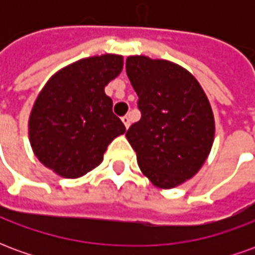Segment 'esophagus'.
I'll list each match as a JSON object with an SVG mask.
<instances>
[{"instance_id": "34e87169", "label": "esophagus", "mask_w": 255, "mask_h": 255, "mask_svg": "<svg viewBox=\"0 0 255 255\" xmlns=\"http://www.w3.org/2000/svg\"><path fill=\"white\" fill-rule=\"evenodd\" d=\"M122 122L124 123V126H126V128L129 127V124H131V120H129V116H124V117H123Z\"/></svg>"}]
</instances>
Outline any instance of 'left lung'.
Returning a JSON list of instances; mask_svg holds the SVG:
<instances>
[{
	"label": "left lung",
	"mask_w": 255,
	"mask_h": 255,
	"mask_svg": "<svg viewBox=\"0 0 255 255\" xmlns=\"http://www.w3.org/2000/svg\"><path fill=\"white\" fill-rule=\"evenodd\" d=\"M128 79L142 117L126 133L140 171L169 190L195 176L212 150L214 116L198 80L166 60L129 56Z\"/></svg>",
	"instance_id": "obj_1"
}]
</instances>
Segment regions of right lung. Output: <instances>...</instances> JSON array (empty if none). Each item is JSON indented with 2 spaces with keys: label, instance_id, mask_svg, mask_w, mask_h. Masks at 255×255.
Here are the masks:
<instances>
[{
  "label": "right lung",
  "instance_id": "1",
  "mask_svg": "<svg viewBox=\"0 0 255 255\" xmlns=\"http://www.w3.org/2000/svg\"><path fill=\"white\" fill-rule=\"evenodd\" d=\"M123 69V56L82 58L61 68L36 97L28 138L38 160L58 176L76 179L104 160L108 144L126 132L105 86Z\"/></svg>",
  "mask_w": 255,
  "mask_h": 255
}]
</instances>
